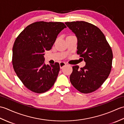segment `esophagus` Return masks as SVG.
<instances>
[{
  "label": "esophagus",
  "mask_w": 124,
  "mask_h": 124,
  "mask_svg": "<svg viewBox=\"0 0 124 124\" xmlns=\"http://www.w3.org/2000/svg\"><path fill=\"white\" fill-rule=\"evenodd\" d=\"M65 65H66V63L64 62H61L60 63V67L61 69H62V68H63Z\"/></svg>",
  "instance_id": "1"
}]
</instances>
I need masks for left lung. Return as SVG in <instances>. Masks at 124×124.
Instances as JSON below:
<instances>
[{
    "instance_id": "left-lung-1",
    "label": "left lung",
    "mask_w": 124,
    "mask_h": 124,
    "mask_svg": "<svg viewBox=\"0 0 124 124\" xmlns=\"http://www.w3.org/2000/svg\"><path fill=\"white\" fill-rule=\"evenodd\" d=\"M77 37V53L86 65L79 69L72 67L71 83L82 93L95 91L104 82L111 72L113 54L104 34L96 26L85 21L65 22Z\"/></svg>"
}]
</instances>
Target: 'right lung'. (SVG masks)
Masks as SVG:
<instances>
[{
  "label": "right lung",
  "instance_id": "obj_1",
  "mask_svg": "<svg viewBox=\"0 0 124 124\" xmlns=\"http://www.w3.org/2000/svg\"><path fill=\"white\" fill-rule=\"evenodd\" d=\"M67 28L60 22L39 21L27 26L17 36L13 47L12 64L26 87L37 93L46 92L54 85L60 71L57 62L44 63V55Z\"/></svg>",
  "mask_w": 124,
  "mask_h": 124
}]
</instances>
